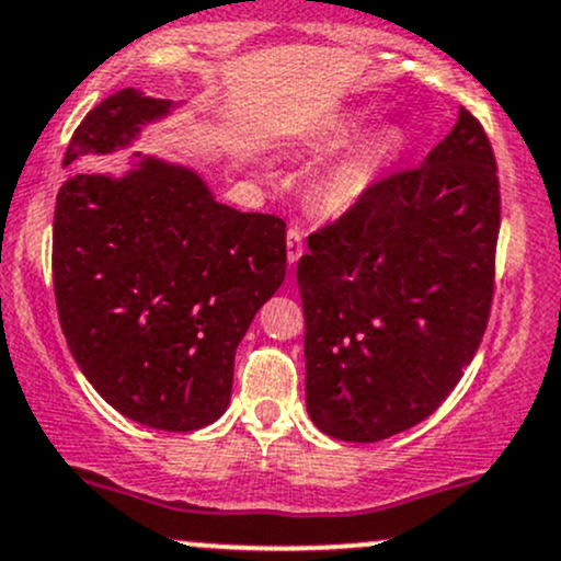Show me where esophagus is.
<instances>
[{"label": "esophagus", "mask_w": 561, "mask_h": 561, "mask_svg": "<svg viewBox=\"0 0 561 561\" xmlns=\"http://www.w3.org/2000/svg\"><path fill=\"white\" fill-rule=\"evenodd\" d=\"M302 248H306V242H302L300 227H289L287 229V263L289 266H295V263L300 261Z\"/></svg>", "instance_id": "obj_1"}]
</instances>
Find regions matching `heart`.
<instances>
[{"mask_svg":"<svg viewBox=\"0 0 561 561\" xmlns=\"http://www.w3.org/2000/svg\"><path fill=\"white\" fill-rule=\"evenodd\" d=\"M403 137L398 128H379L362 147L337 158L313 179L311 208L324 218H340L371 195L382 171L398 158Z\"/></svg>","mask_w":561,"mask_h":561,"instance_id":"1","label":"heart"}]
</instances>
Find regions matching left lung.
<instances>
[{"label": "left lung", "mask_w": 561, "mask_h": 561, "mask_svg": "<svg viewBox=\"0 0 561 561\" xmlns=\"http://www.w3.org/2000/svg\"><path fill=\"white\" fill-rule=\"evenodd\" d=\"M501 195L480 121L308 237L298 263L306 405L324 435L377 443L448 398L485 334Z\"/></svg>", "instance_id": "8db88e82"}]
</instances>
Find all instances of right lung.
I'll list each match as a JSON object with an SVG mask.
<instances>
[{
    "label": "right lung",
    "instance_id": "add662e5",
    "mask_svg": "<svg viewBox=\"0 0 561 561\" xmlns=\"http://www.w3.org/2000/svg\"><path fill=\"white\" fill-rule=\"evenodd\" d=\"M179 102L121 89L62 165L107 156ZM285 221L218 203L197 171L134 152L131 171L73 173L57 192V317L92 388L128 420L192 433L227 411L234 353L287 268Z\"/></svg>",
    "mask_w": 561,
    "mask_h": 561
}]
</instances>
